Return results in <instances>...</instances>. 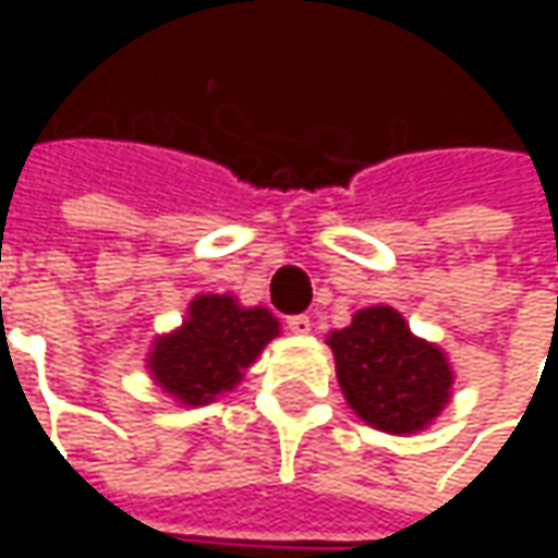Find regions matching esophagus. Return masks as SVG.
I'll return each mask as SVG.
<instances>
[{
	"label": "esophagus",
	"mask_w": 558,
	"mask_h": 558,
	"mask_svg": "<svg viewBox=\"0 0 558 558\" xmlns=\"http://www.w3.org/2000/svg\"><path fill=\"white\" fill-rule=\"evenodd\" d=\"M311 316H304V313H298V316H289V329L294 335H311Z\"/></svg>",
	"instance_id": "1"
}]
</instances>
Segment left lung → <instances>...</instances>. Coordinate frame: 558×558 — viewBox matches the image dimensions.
I'll use <instances>...</instances> for the list:
<instances>
[{
  "mask_svg": "<svg viewBox=\"0 0 558 558\" xmlns=\"http://www.w3.org/2000/svg\"><path fill=\"white\" fill-rule=\"evenodd\" d=\"M338 385L351 410L388 435H410L438 416L450 397V363L418 341L391 307H369L329 335Z\"/></svg>",
  "mask_w": 558,
  "mask_h": 558,
  "instance_id": "left-lung-1",
  "label": "left lung"
}]
</instances>
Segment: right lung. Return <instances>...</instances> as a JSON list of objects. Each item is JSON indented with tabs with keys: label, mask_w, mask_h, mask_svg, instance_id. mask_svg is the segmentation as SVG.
Returning a JSON list of instances; mask_svg holds the SVG:
<instances>
[{
	"label": "right lung",
	"mask_w": 558,
	"mask_h": 558,
	"mask_svg": "<svg viewBox=\"0 0 558 558\" xmlns=\"http://www.w3.org/2000/svg\"><path fill=\"white\" fill-rule=\"evenodd\" d=\"M276 335L279 323L264 307L245 311L229 294H202L192 301L183 329L158 338L148 366L163 391L198 407L235 388Z\"/></svg>",
	"instance_id": "right-lung-1"
}]
</instances>
